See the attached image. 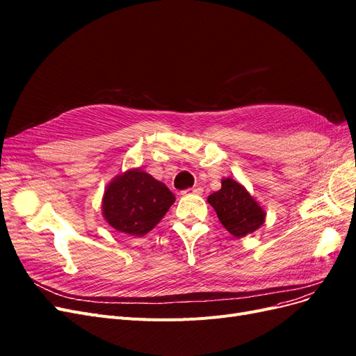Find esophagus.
<instances>
[{
  "mask_svg": "<svg viewBox=\"0 0 356 356\" xmlns=\"http://www.w3.org/2000/svg\"><path fill=\"white\" fill-rule=\"evenodd\" d=\"M202 193H203V188L200 186H196L193 188L184 190V191H182V195H202Z\"/></svg>",
  "mask_w": 356,
  "mask_h": 356,
  "instance_id": "esophagus-1",
  "label": "esophagus"
}]
</instances>
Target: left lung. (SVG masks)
<instances>
[{"label":"left lung","mask_w":356,"mask_h":356,"mask_svg":"<svg viewBox=\"0 0 356 356\" xmlns=\"http://www.w3.org/2000/svg\"><path fill=\"white\" fill-rule=\"evenodd\" d=\"M211 207L217 212L221 224L234 238L255 232L264 222L266 212L246 191V188L232 178L221 181V190L208 197Z\"/></svg>","instance_id":"1"}]
</instances>
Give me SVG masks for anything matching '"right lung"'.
I'll list each match as a JSON object with an SVG mask.
<instances>
[{"mask_svg":"<svg viewBox=\"0 0 356 356\" xmlns=\"http://www.w3.org/2000/svg\"><path fill=\"white\" fill-rule=\"evenodd\" d=\"M175 202L163 182L141 169H129L106 187L102 213L113 229L131 236L153 230Z\"/></svg>","mask_w":356,"mask_h":356,"instance_id":"add662e5","label":"right lung"}]
</instances>
